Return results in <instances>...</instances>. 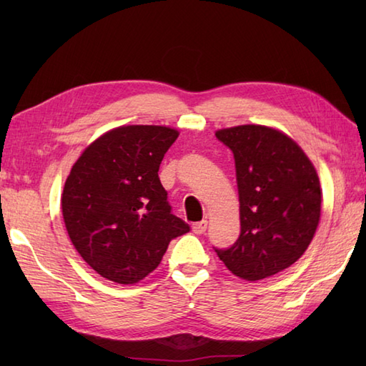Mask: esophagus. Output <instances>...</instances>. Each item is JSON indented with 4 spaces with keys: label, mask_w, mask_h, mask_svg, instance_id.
<instances>
[{
    "label": "esophagus",
    "mask_w": 366,
    "mask_h": 366,
    "mask_svg": "<svg viewBox=\"0 0 366 366\" xmlns=\"http://www.w3.org/2000/svg\"><path fill=\"white\" fill-rule=\"evenodd\" d=\"M207 229V220H201L198 223H193L192 231L195 232V234H203V232Z\"/></svg>",
    "instance_id": "34e87169"
}]
</instances>
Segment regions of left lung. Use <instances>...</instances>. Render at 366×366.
<instances>
[{"label":"left lung","mask_w":366,"mask_h":366,"mask_svg":"<svg viewBox=\"0 0 366 366\" xmlns=\"http://www.w3.org/2000/svg\"><path fill=\"white\" fill-rule=\"evenodd\" d=\"M234 154L240 236L215 248L232 274L248 282L287 269L305 253L320 223L321 184L292 138L266 126L215 132Z\"/></svg>","instance_id":"8db88e82"}]
</instances>
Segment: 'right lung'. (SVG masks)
I'll list each match as a JSON object with an SVG mask.
<instances>
[{
	"label": "right lung",
	"instance_id": "add662e5",
	"mask_svg": "<svg viewBox=\"0 0 366 366\" xmlns=\"http://www.w3.org/2000/svg\"><path fill=\"white\" fill-rule=\"evenodd\" d=\"M179 132L122 126L92 142L67 176L61 207L81 258L99 275L134 285L159 266L171 239L190 227L171 214L159 177Z\"/></svg>",
	"mask_w": 366,
	"mask_h": 366
}]
</instances>
